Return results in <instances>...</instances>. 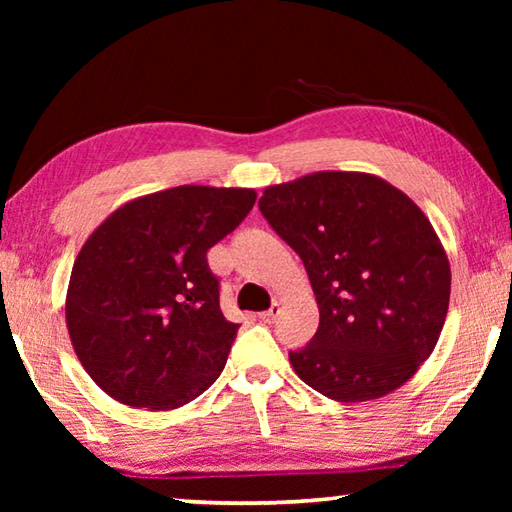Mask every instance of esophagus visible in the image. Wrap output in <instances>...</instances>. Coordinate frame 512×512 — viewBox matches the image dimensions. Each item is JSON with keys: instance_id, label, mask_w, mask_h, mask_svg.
Wrapping results in <instances>:
<instances>
[{"instance_id": "esophagus-1", "label": "esophagus", "mask_w": 512, "mask_h": 512, "mask_svg": "<svg viewBox=\"0 0 512 512\" xmlns=\"http://www.w3.org/2000/svg\"><path fill=\"white\" fill-rule=\"evenodd\" d=\"M280 311H282L280 302H273V307H271V309H266V311H262V314H259V318H262L264 323H275L277 316H280Z\"/></svg>"}]
</instances>
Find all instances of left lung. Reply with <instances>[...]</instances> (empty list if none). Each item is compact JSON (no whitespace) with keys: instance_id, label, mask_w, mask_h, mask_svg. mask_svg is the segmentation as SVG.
Instances as JSON below:
<instances>
[{"instance_id":"8db88e82","label":"left lung","mask_w":512,"mask_h":512,"mask_svg":"<svg viewBox=\"0 0 512 512\" xmlns=\"http://www.w3.org/2000/svg\"><path fill=\"white\" fill-rule=\"evenodd\" d=\"M271 228L300 255L318 332L289 354L296 375L336 402L397 391L443 332L452 271L427 216L375 173L316 171L259 198Z\"/></svg>"}]
</instances>
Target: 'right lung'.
I'll return each instance as SVG.
<instances>
[{"instance_id": "add662e5", "label": "right lung", "mask_w": 512, "mask_h": 512, "mask_svg": "<svg viewBox=\"0 0 512 512\" xmlns=\"http://www.w3.org/2000/svg\"><path fill=\"white\" fill-rule=\"evenodd\" d=\"M255 198L246 187H171L117 207L85 241L69 275L67 332L112 400L180 409L221 375L239 325L221 314L207 250Z\"/></svg>"}]
</instances>
